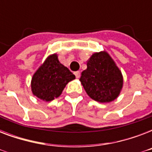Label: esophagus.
<instances>
[{
    "label": "esophagus",
    "mask_w": 152,
    "mask_h": 152,
    "mask_svg": "<svg viewBox=\"0 0 152 152\" xmlns=\"http://www.w3.org/2000/svg\"><path fill=\"white\" fill-rule=\"evenodd\" d=\"M75 76H76V77L77 79H79L80 78V72L79 71H77V72H75Z\"/></svg>",
    "instance_id": "obj_1"
}]
</instances>
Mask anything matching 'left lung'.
Wrapping results in <instances>:
<instances>
[{
  "label": "left lung",
  "mask_w": 152,
  "mask_h": 152,
  "mask_svg": "<svg viewBox=\"0 0 152 152\" xmlns=\"http://www.w3.org/2000/svg\"><path fill=\"white\" fill-rule=\"evenodd\" d=\"M80 79L92 99L110 102L118 98L123 86L121 72L106 52L95 53L87 63Z\"/></svg>",
  "instance_id": "left-lung-1"
}]
</instances>
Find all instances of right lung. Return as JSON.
<instances>
[{
    "label": "right lung",
    "mask_w": 152,
    "mask_h": 152,
    "mask_svg": "<svg viewBox=\"0 0 152 152\" xmlns=\"http://www.w3.org/2000/svg\"><path fill=\"white\" fill-rule=\"evenodd\" d=\"M75 78V75L60 63L57 55L54 53L49 56L34 74L32 93L43 101H52L59 97L67 83Z\"/></svg>",
    "instance_id": "add662e5"
}]
</instances>
